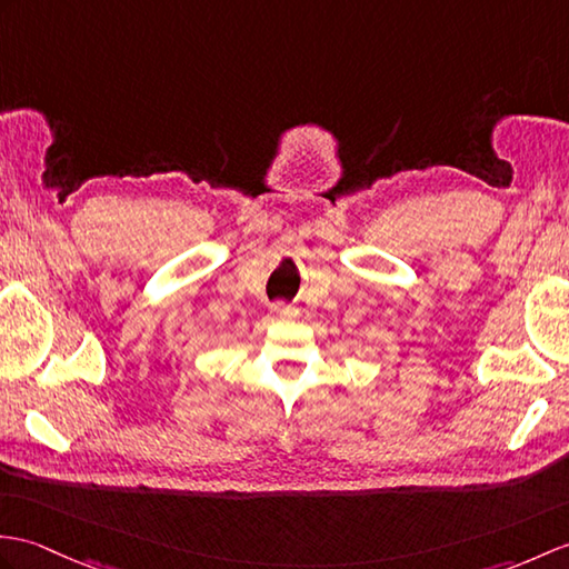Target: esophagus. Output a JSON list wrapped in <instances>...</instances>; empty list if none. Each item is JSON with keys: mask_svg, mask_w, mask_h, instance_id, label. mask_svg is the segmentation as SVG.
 I'll return each mask as SVG.
<instances>
[{"mask_svg": "<svg viewBox=\"0 0 569 569\" xmlns=\"http://www.w3.org/2000/svg\"><path fill=\"white\" fill-rule=\"evenodd\" d=\"M271 310L276 315H281V317H293L296 315V308L293 306H286V302H273Z\"/></svg>", "mask_w": 569, "mask_h": 569, "instance_id": "obj_1", "label": "esophagus"}]
</instances>
